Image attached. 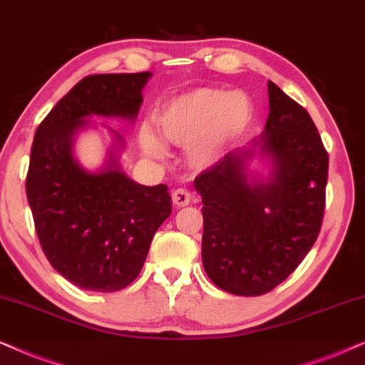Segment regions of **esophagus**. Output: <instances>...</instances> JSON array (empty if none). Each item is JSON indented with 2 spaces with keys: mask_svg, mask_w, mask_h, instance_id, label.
Here are the masks:
<instances>
[{
  "mask_svg": "<svg viewBox=\"0 0 365 365\" xmlns=\"http://www.w3.org/2000/svg\"><path fill=\"white\" fill-rule=\"evenodd\" d=\"M172 200H173V205L180 208L195 200V197L192 195V192L185 190V188H177V190L172 192Z\"/></svg>",
  "mask_w": 365,
  "mask_h": 365,
  "instance_id": "obj_1",
  "label": "esophagus"
}]
</instances>
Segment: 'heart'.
Here are the masks:
<instances>
[{
  "label": "heart",
  "mask_w": 365,
  "mask_h": 365,
  "mask_svg": "<svg viewBox=\"0 0 365 365\" xmlns=\"http://www.w3.org/2000/svg\"><path fill=\"white\" fill-rule=\"evenodd\" d=\"M250 105L244 95L217 88H195L175 96L158 111L157 123L165 142L187 147L195 167H210L240 138L250 123ZM140 145L153 158L165 147L148 126L140 130Z\"/></svg>",
  "instance_id": "1"
}]
</instances>
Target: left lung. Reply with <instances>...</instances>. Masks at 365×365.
I'll return each mask as SVG.
<instances>
[{
    "label": "left lung",
    "mask_w": 365,
    "mask_h": 365,
    "mask_svg": "<svg viewBox=\"0 0 365 365\" xmlns=\"http://www.w3.org/2000/svg\"><path fill=\"white\" fill-rule=\"evenodd\" d=\"M265 130L250 148L233 150L195 178L202 195L203 269L225 292L255 297L297 269L317 240L329 157L304 106L269 81ZM259 154L267 179L249 175Z\"/></svg>",
    "instance_id": "obj_1"
}]
</instances>
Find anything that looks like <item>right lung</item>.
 Wrapping results in <instances>:
<instances>
[{"label": "right lung", "mask_w": 365, "mask_h": 365, "mask_svg": "<svg viewBox=\"0 0 365 365\" xmlns=\"http://www.w3.org/2000/svg\"><path fill=\"white\" fill-rule=\"evenodd\" d=\"M150 71L91 75L46 115L33 140L26 197L41 249L53 269L93 292H115L137 279L158 227L172 213L168 187L140 185L121 172L115 145L106 163L88 172L73 142L91 116L135 121Z\"/></svg>", "instance_id": "1"}]
</instances>
